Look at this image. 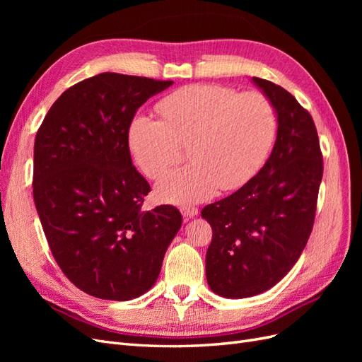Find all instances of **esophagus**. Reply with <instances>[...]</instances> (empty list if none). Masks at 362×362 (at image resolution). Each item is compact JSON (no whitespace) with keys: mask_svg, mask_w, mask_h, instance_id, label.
<instances>
[{"mask_svg":"<svg viewBox=\"0 0 362 362\" xmlns=\"http://www.w3.org/2000/svg\"><path fill=\"white\" fill-rule=\"evenodd\" d=\"M181 213H182L184 217L192 218L194 216H198V208L190 206V205H185V206H181Z\"/></svg>","mask_w":362,"mask_h":362,"instance_id":"obj_1","label":"esophagus"}]
</instances>
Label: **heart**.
<instances>
[{"instance_id": "b5f03b06", "label": "heart", "mask_w": 362, "mask_h": 362, "mask_svg": "<svg viewBox=\"0 0 362 362\" xmlns=\"http://www.w3.org/2000/svg\"><path fill=\"white\" fill-rule=\"evenodd\" d=\"M163 117L136 116L128 145L149 178H157L189 145L190 163L169 170L157 182L164 202H202L221 189L235 190L259 170L273 146L278 116L272 101L258 92L192 84L158 103Z\"/></svg>"}]
</instances>
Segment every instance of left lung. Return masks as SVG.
<instances>
[{
	"label": "left lung",
	"instance_id": "left-lung-1",
	"mask_svg": "<svg viewBox=\"0 0 362 362\" xmlns=\"http://www.w3.org/2000/svg\"><path fill=\"white\" fill-rule=\"evenodd\" d=\"M252 83L276 110L272 154L242 189L201 213L213 229L206 282L226 299L267 291L298 262L313 231L323 177L311 115L284 87L257 76Z\"/></svg>",
	"mask_w": 362,
	"mask_h": 362
}]
</instances>
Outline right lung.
Instances as JSON below:
<instances>
[{
  "mask_svg": "<svg viewBox=\"0 0 362 362\" xmlns=\"http://www.w3.org/2000/svg\"><path fill=\"white\" fill-rule=\"evenodd\" d=\"M173 81L105 72L60 95L37 131L33 196L49 249L81 291L131 300L154 286L182 217L144 211L151 192L133 166L136 110Z\"/></svg>",
  "mask_w": 362,
  "mask_h": 362,
  "instance_id": "obj_1",
  "label": "right lung"
}]
</instances>
